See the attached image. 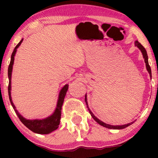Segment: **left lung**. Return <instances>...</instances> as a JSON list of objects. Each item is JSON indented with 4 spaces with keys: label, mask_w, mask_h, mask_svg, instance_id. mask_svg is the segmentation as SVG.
Instances as JSON below:
<instances>
[{
    "label": "left lung",
    "mask_w": 158,
    "mask_h": 158,
    "mask_svg": "<svg viewBox=\"0 0 158 158\" xmlns=\"http://www.w3.org/2000/svg\"><path fill=\"white\" fill-rule=\"evenodd\" d=\"M135 46H137L138 48H139L140 50H141L142 55H143V57H144V62H145V63H146L147 70H148L149 73H150V77H152V73H151V68H150V65H149V63H148V54H147L146 49H144V47L142 46V45L140 44V43L138 42V41H136V42H135ZM85 102H86V98H85ZM86 105H88L87 102H86ZM87 107H88V111H89V112H90V115H91L92 117L94 118V119L96 121L97 123H98L99 124L101 125V126L106 127V128L113 129H122L126 128V127L129 126V125H131V124H133V122H131V123H129V124H124V125H120V126H119V125H118V126H113V125L107 124H106V123H104V122H101V121L99 120L98 118H97L96 116L94 115V114H93L92 112L90 111V110L89 109V108H88V106H87Z\"/></svg>",
    "instance_id": "1"
}]
</instances>
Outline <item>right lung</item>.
I'll return each instance as SVG.
<instances>
[{
    "mask_svg": "<svg viewBox=\"0 0 158 158\" xmlns=\"http://www.w3.org/2000/svg\"><path fill=\"white\" fill-rule=\"evenodd\" d=\"M23 40L16 45V47L14 48V50L13 52L11 55V58H10V62L8 66V79H9V83H8V96H9V99L11 103L13 108H14L15 112H16V115L18 116L19 119L28 129H29L30 130L34 131V132L37 133V134H42V135H46V134H49L52 132V131L55 130L58 128V125L60 124V120L61 118V109H62V106L63 104V101L64 96H65L67 90L68 89V84H67L62 88L61 91L60 93L59 98H58L57 101V108H56L55 112L52 115L49 116L48 118H44V119L42 120H38V119H34V120H29L26 119L22 116H21L17 110L15 108V106L12 102L11 98H10V78H11V73H12V68H13V64H14V56L16 54V49L19 47V45L21 44Z\"/></svg>",
    "mask_w": 158,
    "mask_h": 158,
    "instance_id": "obj_1",
    "label": "right lung"
}]
</instances>
